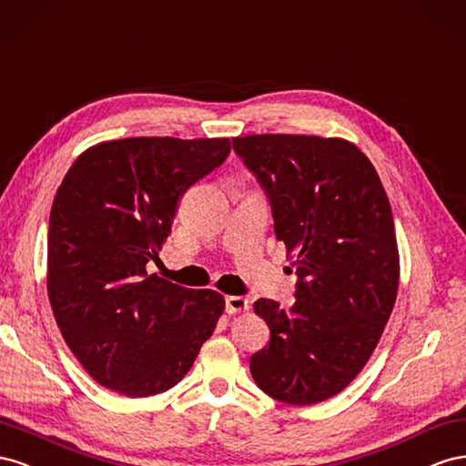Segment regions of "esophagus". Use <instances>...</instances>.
<instances>
[{
	"label": "esophagus",
	"mask_w": 466,
	"mask_h": 466,
	"mask_svg": "<svg viewBox=\"0 0 466 466\" xmlns=\"http://www.w3.org/2000/svg\"><path fill=\"white\" fill-rule=\"evenodd\" d=\"M248 310V300L244 297H226V312L236 314V312H246Z\"/></svg>",
	"instance_id": "esophagus-1"
}]
</instances>
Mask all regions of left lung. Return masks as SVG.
<instances>
[{
  "label": "left lung",
  "mask_w": 466,
  "mask_h": 466,
  "mask_svg": "<svg viewBox=\"0 0 466 466\" xmlns=\"http://www.w3.org/2000/svg\"><path fill=\"white\" fill-rule=\"evenodd\" d=\"M232 144L268 195L299 277L289 310L254 302L271 339L251 355V377L279 402L328 400L365 367L394 309L400 259L389 197L369 157L343 138L251 135Z\"/></svg>",
  "instance_id": "8db88e82"
}]
</instances>
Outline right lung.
<instances>
[{
	"instance_id": "1",
	"label": "right lung",
	"mask_w": 466,
	"mask_h": 466,
	"mask_svg": "<svg viewBox=\"0 0 466 466\" xmlns=\"http://www.w3.org/2000/svg\"><path fill=\"white\" fill-rule=\"evenodd\" d=\"M230 154L228 138L138 137L91 146L56 191L48 299L64 341L101 387L130 398L187 375L224 297L146 273L181 195Z\"/></svg>"
}]
</instances>
